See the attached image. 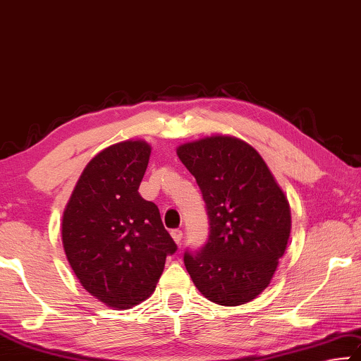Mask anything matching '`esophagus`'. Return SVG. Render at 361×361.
<instances>
[{"label":"esophagus","instance_id":"obj_1","mask_svg":"<svg viewBox=\"0 0 361 361\" xmlns=\"http://www.w3.org/2000/svg\"><path fill=\"white\" fill-rule=\"evenodd\" d=\"M171 236H173V238H174V241H176L177 245H180L182 238H184V232H182L180 228H174L173 232H171Z\"/></svg>","mask_w":361,"mask_h":361}]
</instances>
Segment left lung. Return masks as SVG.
<instances>
[{"instance_id": "8db88e82", "label": "left lung", "mask_w": 361, "mask_h": 361, "mask_svg": "<svg viewBox=\"0 0 361 361\" xmlns=\"http://www.w3.org/2000/svg\"><path fill=\"white\" fill-rule=\"evenodd\" d=\"M177 157L197 179L209 219L206 245L184 254L187 271L212 302H251L286 250L291 211L285 193L245 140L211 135L179 145Z\"/></svg>"}]
</instances>
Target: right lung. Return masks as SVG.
<instances>
[{"instance_id":"obj_1","label":"right lung","mask_w":361,"mask_h":361,"mask_svg":"<svg viewBox=\"0 0 361 361\" xmlns=\"http://www.w3.org/2000/svg\"><path fill=\"white\" fill-rule=\"evenodd\" d=\"M150 150L144 140H125L97 153L63 211L70 267L87 293L115 309L150 298L177 250L158 206L139 193Z\"/></svg>"}]
</instances>
